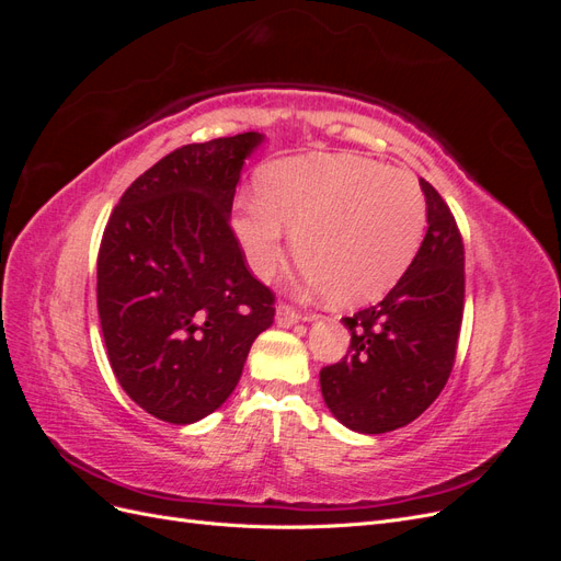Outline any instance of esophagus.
Masks as SVG:
<instances>
[{
    "mask_svg": "<svg viewBox=\"0 0 561 561\" xmlns=\"http://www.w3.org/2000/svg\"><path fill=\"white\" fill-rule=\"evenodd\" d=\"M301 320V316L293 309V307H287V304H278V309H276V322L280 328H293V325H297V322Z\"/></svg>",
    "mask_w": 561,
    "mask_h": 561,
    "instance_id": "1",
    "label": "esophagus"
}]
</instances>
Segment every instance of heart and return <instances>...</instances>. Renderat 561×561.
<instances>
[{
    "instance_id": "heart-1",
    "label": "heart",
    "mask_w": 561,
    "mask_h": 561,
    "mask_svg": "<svg viewBox=\"0 0 561 561\" xmlns=\"http://www.w3.org/2000/svg\"><path fill=\"white\" fill-rule=\"evenodd\" d=\"M426 227L416 180L371 159L313 154L266 165L260 198L239 196L231 229L260 278L276 274L290 233L316 293L363 304L390 290Z\"/></svg>"
}]
</instances>
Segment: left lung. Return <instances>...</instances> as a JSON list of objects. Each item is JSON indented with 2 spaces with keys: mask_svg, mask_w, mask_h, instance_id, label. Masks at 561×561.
Listing matches in <instances>:
<instances>
[{
  "mask_svg": "<svg viewBox=\"0 0 561 561\" xmlns=\"http://www.w3.org/2000/svg\"><path fill=\"white\" fill-rule=\"evenodd\" d=\"M428 229L412 264L377 307L342 318L351 355L320 369L328 410L346 428L381 435L412 423L443 393L463 318V241L456 219L421 180Z\"/></svg>",
  "mask_w": 561,
  "mask_h": 561,
  "instance_id": "1",
  "label": "left lung"
}]
</instances>
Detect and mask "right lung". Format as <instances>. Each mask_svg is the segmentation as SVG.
<instances>
[{"mask_svg":"<svg viewBox=\"0 0 561 561\" xmlns=\"http://www.w3.org/2000/svg\"><path fill=\"white\" fill-rule=\"evenodd\" d=\"M241 133L184 145L112 210L98 252V313L114 375L151 416L201 421L233 393L274 293L254 278L229 217L245 159Z\"/></svg>","mask_w":561,"mask_h":561,"instance_id":"right-lung-1","label":"right lung"}]
</instances>
